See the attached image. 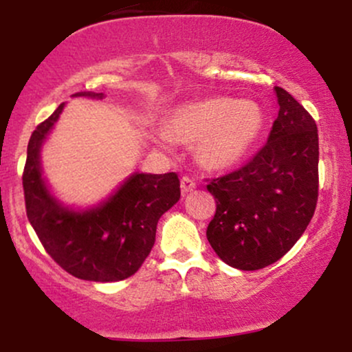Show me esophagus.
<instances>
[{"label":"esophagus","mask_w":352,"mask_h":352,"mask_svg":"<svg viewBox=\"0 0 352 352\" xmlns=\"http://www.w3.org/2000/svg\"><path fill=\"white\" fill-rule=\"evenodd\" d=\"M180 188H182V193H188V192H193V190L197 188V184L195 180L190 179V177H184V179L180 180Z\"/></svg>","instance_id":"1"}]
</instances>
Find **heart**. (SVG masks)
I'll return each instance as SVG.
<instances>
[{
  "label": "heart",
  "instance_id": "heart-1",
  "mask_svg": "<svg viewBox=\"0 0 352 352\" xmlns=\"http://www.w3.org/2000/svg\"><path fill=\"white\" fill-rule=\"evenodd\" d=\"M265 125L254 100L212 98L182 104L168 117L167 131L155 132L157 144L168 148L173 140L197 144L195 155L207 170L233 168L248 155Z\"/></svg>",
  "mask_w": 352,
  "mask_h": 352
}]
</instances>
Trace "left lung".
I'll list each match as a JSON object with an SVG mask.
<instances>
[{"label":"left lung","mask_w":352,"mask_h":352,"mask_svg":"<svg viewBox=\"0 0 352 352\" xmlns=\"http://www.w3.org/2000/svg\"><path fill=\"white\" fill-rule=\"evenodd\" d=\"M268 142L240 170L207 185L217 212L207 238L220 260L243 272L278 261L300 240L318 201V127L285 89Z\"/></svg>","instance_id":"8db88e82"}]
</instances>
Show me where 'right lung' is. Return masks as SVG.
<instances>
[{"mask_svg":"<svg viewBox=\"0 0 352 352\" xmlns=\"http://www.w3.org/2000/svg\"><path fill=\"white\" fill-rule=\"evenodd\" d=\"M72 98L100 100L106 96L82 91ZM64 106L36 127L28 144L23 173L28 220L52 260L72 276L99 283L125 280L151 253L159 218L180 199V180L173 172H134L91 207L60 201L43 175L41 152Z\"/></svg>","mask_w":352,"mask_h":352,"instance_id":"obj_1","label":"right lung"}]
</instances>
